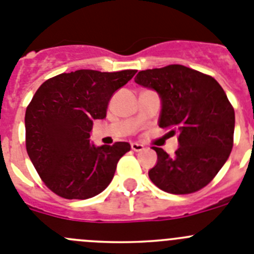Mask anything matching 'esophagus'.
<instances>
[{
	"mask_svg": "<svg viewBox=\"0 0 254 254\" xmlns=\"http://www.w3.org/2000/svg\"><path fill=\"white\" fill-rule=\"evenodd\" d=\"M131 149L134 152H141L144 149V145L140 143H131Z\"/></svg>",
	"mask_w": 254,
	"mask_h": 254,
	"instance_id": "obj_1",
	"label": "esophagus"
}]
</instances>
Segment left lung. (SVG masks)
Here are the masks:
<instances>
[{"label":"left lung","instance_id":"1","mask_svg":"<svg viewBox=\"0 0 254 254\" xmlns=\"http://www.w3.org/2000/svg\"><path fill=\"white\" fill-rule=\"evenodd\" d=\"M135 82L158 92L159 127L177 134L173 157L153 147L158 161L150 181L168 193L186 195L204 189L218 175L233 148L234 109L216 79L181 64L140 70Z\"/></svg>","mask_w":254,"mask_h":254}]
</instances>
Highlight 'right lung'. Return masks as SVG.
Masks as SVG:
<instances>
[{
  "instance_id": "right-lung-1",
  "label": "right lung",
  "mask_w": 254,
  "mask_h": 254,
  "mask_svg": "<svg viewBox=\"0 0 254 254\" xmlns=\"http://www.w3.org/2000/svg\"><path fill=\"white\" fill-rule=\"evenodd\" d=\"M135 73H62L47 79L33 96L25 114L26 150L42 181L56 195L84 200L110 185L130 144L95 147L88 138L93 120L106 116L111 96Z\"/></svg>"
}]
</instances>
